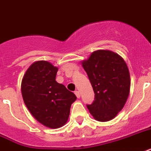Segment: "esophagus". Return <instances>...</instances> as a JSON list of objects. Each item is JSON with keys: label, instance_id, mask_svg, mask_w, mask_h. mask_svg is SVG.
<instances>
[{"label": "esophagus", "instance_id": "34e87169", "mask_svg": "<svg viewBox=\"0 0 151 151\" xmlns=\"http://www.w3.org/2000/svg\"><path fill=\"white\" fill-rule=\"evenodd\" d=\"M74 93H75V95L77 96V97H78V98H79V97L81 96L80 92H79V91H75V92H74Z\"/></svg>", "mask_w": 151, "mask_h": 151}]
</instances>
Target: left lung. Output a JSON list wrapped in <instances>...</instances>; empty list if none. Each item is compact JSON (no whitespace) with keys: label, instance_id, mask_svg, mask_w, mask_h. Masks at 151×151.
I'll use <instances>...</instances> for the list:
<instances>
[{"label":"left lung","instance_id":"1","mask_svg":"<svg viewBox=\"0 0 151 151\" xmlns=\"http://www.w3.org/2000/svg\"><path fill=\"white\" fill-rule=\"evenodd\" d=\"M81 65L95 93L93 102L87 104L89 112L97 121L111 120L124 108L130 93V73L125 61L113 51L98 50Z\"/></svg>","mask_w":151,"mask_h":151}]
</instances>
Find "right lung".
I'll use <instances>...</instances> for the list:
<instances>
[{"mask_svg":"<svg viewBox=\"0 0 151 151\" xmlns=\"http://www.w3.org/2000/svg\"><path fill=\"white\" fill-rule=\"evenodd\" d=\"M58 68L47 61L30 65L21 82L25 105L36 120L49 128H58L67 122L75 94L55 81Z\"/></svg>","mask_w":151,"mask_h":151,"instance_id":"right-lung-1","label":"right lung"}]
</instances>
